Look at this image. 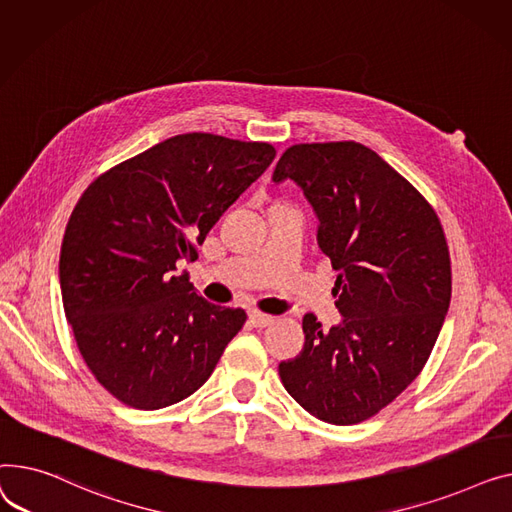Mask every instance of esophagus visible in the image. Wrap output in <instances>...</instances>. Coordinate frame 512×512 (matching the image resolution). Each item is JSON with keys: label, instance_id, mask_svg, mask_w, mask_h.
<instances>
[{"label": "esophagus", "instance_id": "obj_1", "mask_svg": "<svg viewBox=\"0 0 512 512\" xmlns=\"http://www.w3.org/2000/svg\"><path fill=\"white\" fill-rule=\"evenodd\" d=\"M250 322H252V326H256V328H264V326L273 324L275 318L268 316V314H262V312H250Z\"/></svg>", "mask_w": 512, "mask_h": 512}]
</instances>
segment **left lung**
I'll use <instances>...</instances> for the list:
<instances>
[{"label": "left lung", "instance_id": "left-lung-1", "mask_svg": "<svg viewBox=\"0 0 512 512\" xmlns=\"http://www.w3.org/2000/svg\"><path fill=\"white\" fill-rule=\"evenodd\" d=\"M273 179H293L314 206L343 314L330 330L304 316V349L279 364L281 382L326 424L366 422L419 376L440 335L453 287L444 229L401 173L353 140L293 144Z\"/></svg>", "mask_w": 512, "mask_h": 512}]
</instances>
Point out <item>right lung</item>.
I'll list each match as a JSON object with an SVG mask.
<instances>
[{"label": "right lung", "instance_id": "add662e5", "mask_svg": "<svg viewBox=\"0 0 512 512\" xmlns=\"http://www.w3.org/2000/svg\"><path fill=\"white\" fill-rule=\"evenodd\" d=\"M277 150L217 134H179L101 173L66 225L59 283L88 370L117 401L155 411L210 378L246 312L206 302L194 262L219 217Z\"/></svg>", "mask_w": 512, "mask_h": 512}]
</instances>
